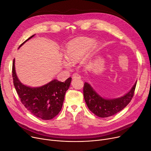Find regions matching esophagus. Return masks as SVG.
Here are the masks:
<instances>
[{"mask_svg": "<svg viewBox=\"0 0 151 151\" xmlns=\"http://www.w3.org/2000/svg\"><path fill=\"white\" fill-rule=\"evenodd\" d=\"M72 77H73V78H81V76L77 74V73H74L73 74V76H72Z\"/></svg>", "mask_w": 151, "mask_h": 151, "instance_id": "esophagus-1", "label": "esophagus"}]
</instances>
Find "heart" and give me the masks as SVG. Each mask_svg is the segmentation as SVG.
<instances>
[{"mask_svg":"<svg viewBox=\"0 0 151 151\" xmlns=\"http://www.w3.org/2000/svg\"><path fill=\"white\" fill-rule=\"evenodd\" d=\"M91 42L89 39H79L69 43L64 53L66 59L69 62L64 61V65L69 68L70 66L69 62L74 63L79 61L87 52Z\"/></svg>","mask_w":151,"mask_h":151,"instance_id":"1","label":"heart"}]
</instances>
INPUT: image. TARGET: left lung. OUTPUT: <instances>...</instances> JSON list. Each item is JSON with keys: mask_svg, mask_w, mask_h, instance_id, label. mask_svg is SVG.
<instances>
[{"mask_svg": "<svg viewBox=\"0 0 151 151\" xmlns=\"http://www.w3.org/2000/svg\"><path fill=\"white\" fill-rule=\"evenodd\" d=\"M136 81L131 90L124 96L117 98L105 99L93 90L91 86L85 82L83 96L91 112L99 117H108L122 110L129 104L133 96Z\"/></svg>", "mask_w": 151, "mask_h": 151, "instance_id": "left-lung-1", "label": "left lung"}]
</instances>
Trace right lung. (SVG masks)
I'll list each match as a JSON object with an SVG mask.
<instances>
[{
  "label": "right lung",
  "instance_id": "add662e5",
  "mask_svg": "<svg viewBox=\"0 0 151 151\" xmlns=\"http://www.w3.org/2000/svg\"><path fill=\"white\" fill-rule=\"evenodd\" d=\"M34 36L32 35L24 43ZM13 84L20 98L21 102L27 111L34 116L43 120L54 118L61 110L64 96L71 82V77L62 82L54 79L39 87H30L21 83L17 76L15 59L12 66Z\"/></svg>",
  "mask_w": 151,
  "mask_h": 151
}]
</instances>
